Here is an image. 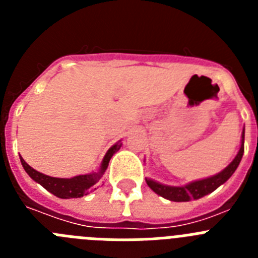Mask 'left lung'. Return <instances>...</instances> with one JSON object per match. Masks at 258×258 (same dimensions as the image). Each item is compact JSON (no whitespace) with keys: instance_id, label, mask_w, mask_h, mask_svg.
<instances>
[{"instance_id":"obj_1","label":"left lung","mask_w":258,"mask_h":258,"mask_svg":"<svg viewBox=\"0 0 258 258\" xmlns=\"http://www.w3.org/2000/svg\"><path fill=\"white\" fill-rule=\"evenodd\" d=\"M243 152H244V129L241 133V146L239 150L238 155L235 159L229 164V165L220 172L218 174L209 177L206 179H200V181L191 182V183L186 184V186H181V187H173V186H165V184L157 183V182L152 181V179L146 178V182L149 184V187L152 191L160 195V197L165 198V199L170 200V202H190L194 199H200V198L206 197L208 194L213 192L217 187H220L221 184L225 183L227 179L232 175V173L235 172L238 168L239 163H240L241 157H243Z\"/></svg>"}]
</instances>
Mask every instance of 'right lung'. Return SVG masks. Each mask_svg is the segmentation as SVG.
<instances>
[{
  "mask_svg": "<svg viewBox=\"0 0 258 258\" xmlns=\"http://www.w3.org/2000/svg\"><path fill=\"white\" fill-rule=\"evenodd\" d=\"M120 147H121V142H117L107 151L106 156H104L103 161H102L101 170L99 172H94L90 173V174L84 175H76L74 178H55V177H49V175L42 174V173L37 172L33 168H31L24 161V159L22 156H20V161H22V165L24 168V170L28 173V175L33 181L40 183L49 192H51L55 197L60 198V199H71V198H81L84 195H88L90 191L95 190L98 187V184L101 183L99 181L102 178V174L107 169L111 157H112V155L116 151L120 150Z\"/></svg>",
  "mask_w": 258,
  "mask_h": 258,
  "instance_id": "obj_1",
  "label": "right lung"
}]
</instances>
